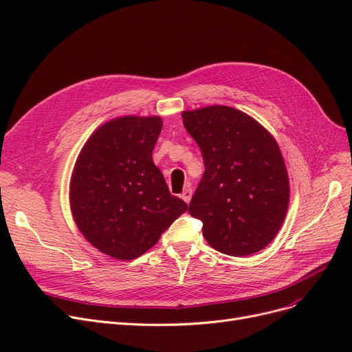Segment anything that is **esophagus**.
Masks as SVG:
<instances>
[{"label": "esophagus", "mask_w": 352, "mask_h": 352, "mask_svg": "<svg viewBox=\"0 0 352 352\" xmlns=\"http://www.w3.org/2000/svg\"><path fill=\"white\" fill-rule=\"evenodd\" d=\"M191 197H192V190H191V188H187V190H184V192L181 194V198H182L184 201H186V202H187V204H188V202L191 201Z\"/></svg>", "instance_id": "obj_1"}]
</instances>
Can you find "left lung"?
<instances>
[{
  "label": "left lung",
  "instance_id": "left-lung-1",
  "mask_svg": "<svg viewBox=\"0 0 352 352\" xmlns=\"http://www.w3.org/2000/svg\"><path fill=\"white\" fill-rule=\"evenodd\" d=\"M181 116L206 165L188 208L202 221V235L227 255L264 250L278 234L289 202L278 144L260 122L232 107L210 105Z\"/></svg>",
  "mask_w": 352,
  "mask_h": 352
}]
</instances>
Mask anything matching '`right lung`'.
<instances>
[{"mask_svg": "<svg viewBox=\"0 0 352 352\" xmlns=\"http://www.w3.org/2000/svg\"><path fill=\"white\" fill-rule=\"evenodd\" d=\"M161 117L124 116L98 126L84 144L69 181L72 218L87 241L120 261L153 248L187 211L153 161Z\"/></svg>", "mask_w": 352, "mask_h": 352, "instance_id": "1", "label": "right lung"}]
</instances>
